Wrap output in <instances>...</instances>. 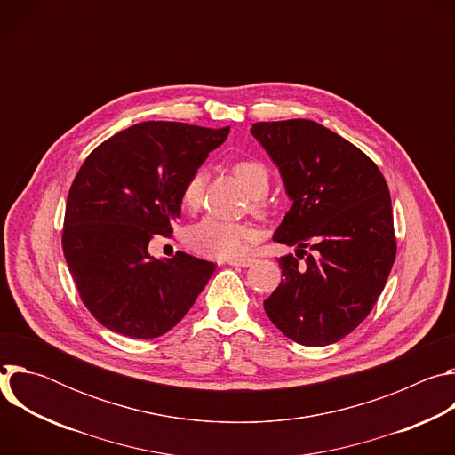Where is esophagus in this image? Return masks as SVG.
<instances>
[{
    "instance_id": "1",
    "label": "esophagus",
    "mask_w": 455,
    "mask_h": 455,
    "mask_svg": "<svg viewBox=\"0 0 455 455\" xmlns=\"http://www.w3.org/2000/svg\"><path fill=\"white\" fill-rule=\"evenodd\" d=\"M230 267H241V268H248L251 263H253V259L251 257H243V259H228L227 261Z\"/></svg>"
}]
</instances>
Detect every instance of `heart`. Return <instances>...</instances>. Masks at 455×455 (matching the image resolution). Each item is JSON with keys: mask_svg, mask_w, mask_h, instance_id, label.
I'll use <instances>...</instances> for the list:
<instances>
[{"mask_svg": "<svg viewBox=\"0 0 455 455\" xmlns=\"http://www.w3.org/2000/svg\"><path fill=\"white\" fill-rule=\"evenodd\" d=\"M232 172L241 180L253 198V209L261 211L263 204L257 198L265 196L270 188V172L267 165L253 158H244L232 164ZM207 176V169L198 167L185 180L181 188V205L187 211H196L202 205ZM255 237V232L248 225L223 221L218 218H204L185 232V243L192 251L209 259H220V261L243 255Z\"/></svg>", "mask_w": 455, "mask_h": 455, "instance_id": "heart-1", "label": "heart"}]
</instances>
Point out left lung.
<instances>
[{
  "label": "left lung",
  "instance_id": "obj_1",
  "mask_svg": "<svg viewBox=\"0 0 455 455\" xmlns=\"http://www.w3.org/2000/svg\"><path fill=\"white\" fill-rule=\"evenodd\" d=\"M250 133L293 202L274 241L297 246V255L279 259L284 279L265 311L297 344H335L371 313L395 265L387 181L365 153L313 120L255 122ZM307 245L315 253L305 259L298 251Z\"/></svg>",
  "mask_w": 455,
  "mask_h": 455
}]
</instances>
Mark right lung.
<instances>
[{
	"instance_id": "1",
	"label": "right lung",
	"mask_w": 455,
	"mask_h": 455,
	"mask_svg": "<svg viewBox=\"0 0 455 455\" xmlns=\"http://www.w3.org/2000/svg\"><path fill=\"white\" fill-rule=\"evenodd\" d=\"M230 127L140 122L113 135L81 165L67 200L62 251L81 300L104 328L156 339L185 316L216 265L176 251L149 255L153 235H171L181 188Z\"/></svg>"
}]
</instances>
